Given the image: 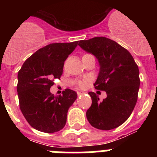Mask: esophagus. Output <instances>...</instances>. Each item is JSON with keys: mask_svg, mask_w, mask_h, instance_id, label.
<instances>
[{"mask_svg": "<svg viewBox=\"0 0 157 157\" xmlns=\"http://www.w3.org/2000/svg\"><path fill=\"white\" fill-rule=\"evenodd\" d=\"M77 94H78V95L79 96V95H82V94H84V93H83V92H77Z\"/></svg>", "mask_w": 157, "mask_h": 157, "instance_id": "obj_1", "label": "esophagus"}]
</instances>
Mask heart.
Instances as JSON below:
<instances>
[{
  "instance_id": "b5f03b06",
  "label": "heart",
  "mask_w": 157,
  "mask_h": 157,
  "mask_svg": "<svg viewBox=\"0 0 157 157\" xmlns=\"http://www.w3.org/2000/svg\"><path fill=\"white\" fill-rule=\"evenodd\" d=\"M86 82L87 80H82V81H80L79 82H78V85H79V86L82 87V88H84V87L86 86Z\"/></svg>"
}]
</instances>
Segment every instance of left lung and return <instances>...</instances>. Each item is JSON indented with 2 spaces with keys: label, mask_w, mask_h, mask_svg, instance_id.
Instances as JSON below:
<instances>
[{
  "label": "left lung",
  "mask_w": 157,
  "mask_h": 157,
  "mask_svg": "<svg viewBox=\"0 0 157 157\" xmlns=\"http://www.w3.org/2000/svg\"><path fill=\"white\" fill-rule=\"evenodd\" d=\"M78 45L98 59L100 71L94 87L107 94V98L100 101L95 93L89 92L92 99L86 112L89 123L103 130L120 127L130 117L138 101V65L128 50L107 37L82 40Z\"/></svg>",
  "instance_id": "obj_1"
}]
</instances>
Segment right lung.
<instances>
[{"label": "right lung", "instance_id": "add662e5", "mask_svg": "<svg viewBox=\"0 0 157 157\" xmlns=\"http://www.w3.org/2000/svg\"><path fill=\"white\" fill-rule=\"evenodd\" d=\"M77 41L52 43L36 51L18 72L19 108L33 128L45 133L57 132L64 127L69 108L77 98L70 89L54 96L50 88L59 79L66 59L75 50Z\"/></svg>", "mask_w": 157, "mask_h": 157}]
</instances>
